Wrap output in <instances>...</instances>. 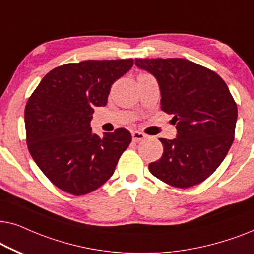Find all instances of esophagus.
I'll list each match as a JSON object with an SVG mask.
<instances>
[{"label": "esophagus", "mask_w": 254, "mask_h": 254, "mask_svg": "<svg viewBox=\"0 0 254 254\" xmlns=\"http://www.w3.org/2000/svg\"><path fill=\"white\" fill-rule=\"evenodd\" d=\"M146 138L145 133L140 132V131H132V139L133 141H140Z\"/></svg>", "instance_id": "esophagus-1"}]
</instances>
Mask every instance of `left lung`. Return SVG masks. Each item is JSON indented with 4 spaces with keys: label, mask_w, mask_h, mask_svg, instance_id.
I'll use <instances>...</instances> for the list:
<instances>
[{
    "label": "left lung",
    "mask_w": 254,
    "mask_h": 254,
    "mask_svg": "<svg viewBox=\"0 0 254 254\" xmlns=\"http://www.w3.org/2000/svg\"><path fill=\"white\" fill-rule=\"evenodd\" d=\"M136 66L158 81L161 110L173 115L177 138H159L164 153L148 170L178 188L210 177L235 139L237 104L214 70L181 58L136 59Z\"/></svg>",
    "instance_id": "obj_1"
}]
</instances>
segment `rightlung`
<instances>
[{
  "mask_svg": "<svg viewBox=\"0 0 254 254\" xmlns=\"http://www.w3.org/2000/svg\"><path fill=\"white\" fill-rule=\"evenodd\" d=\"M132 65L133 59L66 64L47 73L29 97L24 111L29 152L62 190L86 195L114 174L131 133L121 127L100 137L90 121L94 108L107 104L111 84Z\"/></svg>",
  "mask_w": 254,
  "mask_h": 254,
  "instance_id": "obj_1",
  "label": "right lung"
}]
</instances>
